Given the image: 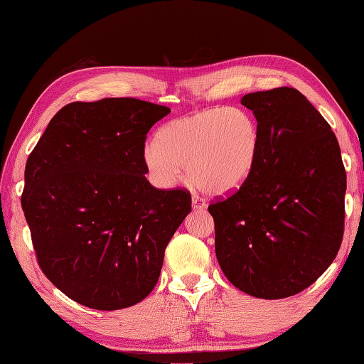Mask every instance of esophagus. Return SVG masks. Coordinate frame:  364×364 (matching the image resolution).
Returning <instances> with one entry per match:
<instances>
[{
    "label": "esophagus",
    "instance_id": "obj_1",
    "mask_svg": "<svg viewBox=\"0 0 364 364\" xmlns=\"http://www.w3.org/2000/svg\"><path fill=\"white\" fill-rule=\"evenodd\" d=\"M191 204H193V210H204L207 207L205 200L203 198H198V196L191 198Z\"/></svg>",
    "mask_w": 364,
    "mask_h": 364
}]
</instances>
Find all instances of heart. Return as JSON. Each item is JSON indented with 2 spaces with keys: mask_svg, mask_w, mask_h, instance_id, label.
<instances>
[{
  "mask_svg": "<svg viewBox=\"0 0 364 364\" xmlns=\"http://www.w3.org/2000/svg\"><path fill=\"white\" fill-rule=\"evenodd\" d=\"M260 143V126L246 109H205L161 126L143 161L157 187L179 182L183 166L198 187L228 195L252 173Z\"/></svg>",
  "mask_w": 364,
  "mask_h": 364,
  "instance_id": "1",
  "label": "heart"
}]
</instances>
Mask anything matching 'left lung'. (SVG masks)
Returning <instances> with one entry per match:
<instances>
[{
	"label": "left lung",
	"mask_w": 364,
	"mask_h": 364,
	"mask_svg": "<svg viewBox=\"0 0 364 364\" xmlns=\"http://www.w3.org/2000/svg\"><path fill=\"white\" fill-rule=\"evenodd\" d=\"M262 143L240 190L208 205L215 252L241 291L284 299L309 288L340 250L346 171L332 127L291 87L249 93Z\"/></svg>",
	"instance_id": "8db88e82"
}]
</instances>
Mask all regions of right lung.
<instances>
[{"instance_id":"1","label":"right lung","mask_w":364,"mask_h":364,"mask_svg":"<svg viewBox=\"0 0 364 364\" xmlns=\"http://www.w3.org/2000/svg\"><path fill=\"white\" fill-rule=\"evenodd\" d=\"M169 112L135 98L71 102L28 157L21 207L38 264L88 309L143 301L191 212L188 191L157 190L144 177L146 134Z\"/></svg>"}]
</instances>
